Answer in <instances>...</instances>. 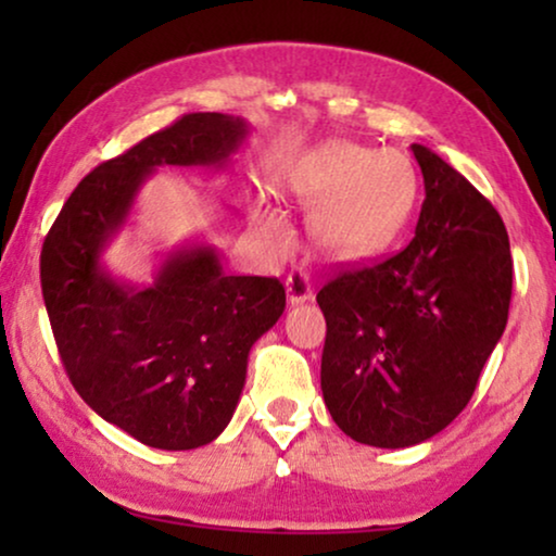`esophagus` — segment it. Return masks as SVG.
<instances>
[{"label":"esophagus","instance_id":"esophagus-1","mask_svg":"<svg viewBox=\"0 0 556 556\" xmlns=\"http://www.w3.org/2000/svg\"><path fill=\"white\" fill-rule=\"evenodd\" d=\"M286 293H288V303L291 306H299V303H306L314 299V291H311V280L303 270H293L286 280Z\"/></svg>","mask_w":556,"mask_h":556}]
</instances>
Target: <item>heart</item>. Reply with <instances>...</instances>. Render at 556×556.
I'll use <instances>...</instances> for the list:
<instances>
[{"label":"heart","instance_id":"obj_1","mask_svg":"<svg viewBox=\"0 0 556 556\" xmlns=\"http://www.w3.org/2000/svg\"><path fill=\"white\" fill-rule=\"evenodd\" d=\"M286 192L314 210L308 230L318 253L349 263L382 253L405 230L417 200V172L397 149L329 141L288 169Z\"/></svg>","mask_w":556,"mask_h":556}]
</instances>
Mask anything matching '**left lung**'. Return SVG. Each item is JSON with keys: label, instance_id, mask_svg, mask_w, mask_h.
I'll list each match as a JSON object with an SVG mask.
<instances>
[{"label": "left lung", "instance_id": "8db88e82", "mask_svg": "<svg viewBox=\"0 0 556 556\" xmlns=\"http://www.w3.org/2000/svg\"><path fill=\"white\" fill-rule=\"evenodd\" d=\"M409 149L425 179L415 238L316 295L324 402L349 438L375 447L425 443L463 413L511 303L504 219L435 151Z\"/></svg>", "mask_w": 556, "mask_h": 556}]
</instances>
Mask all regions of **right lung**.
<instances>
[{
    "label": "right lung",
    "mask_w": 556,
    "mask_h": 556,
    "mask_svg": "<svg viewBox=\"0 0 556 556\" xmlns=\"http://www.w3.org/2000/svg\"><path fill=\"white\" fill-rule=\"evenodd\" d=\"M248 136L240 116L187 113L75 187L45 238L42 299L60 359L83 400L159 451H192L227 428L248 354L278 321V278L230 276L212 245H185L147 286L103 268L136 194L159 166H225Z\"/></svg>",
    "instance_id": "1"
}]
</instances>
